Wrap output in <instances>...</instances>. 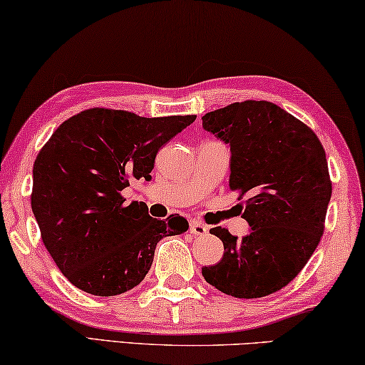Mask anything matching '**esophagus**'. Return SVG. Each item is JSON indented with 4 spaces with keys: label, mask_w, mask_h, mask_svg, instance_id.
<instances>
[{
    "label": "esophagus",
    "mask_w": 365,
    "mask_h": 365,
    "mask_svg": "<svg viewBox=\"0 0 365 365\" xmlns=\"http://www.w3.org/2000/svg\"><path fill=\"white\" fill-rule=\"evenodd\" d=\"M190 232H192L193 235H206L207 234V225L193 221L192 224H190Z\"/></svg>",
    "instance_id": "esophagus-1"
}]
</instances>
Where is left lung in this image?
<instances>
[{
	"label": "left lung",
	"instance_id": "left-lung-1",
	"mask_svg": "<svg viewBox=\"0 0 365 365\" xmlns=\"http://www.w3.org/2000/svg\"><path fill=\"white\" fill-rule=\"evenodd\" d=\"M201 120L230 146L229 187L247 198L242 217L252 229L242 239L211 229L224 255L201 273L227 296H269L302 271L323 235L331 198L325 149L307 125L266 101L230 103Z\"/></svg>",
	"mask_w": 365,
	"mask_h": 365
}]
</instances>
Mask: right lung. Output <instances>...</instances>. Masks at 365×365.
<instances>
[{"mask_svg": "<svg viewBox=\"0 0 365 365\" xmlns=\"http://www.w3.org/2000/svg\"><path fill=\"white\" fill-rule=\"evenodd\" d=\"M195 120L96 107L63 121L40 149L32 211L71 284L101 297L130 291L148 274L158 242L187 232L185 217L159 221L143 201L126 205L121 192L131 180H151L159 149Z\"/></svg>", "mask_w": 365, "mask_h": 365, "instance_id": "right-lung-1", "label": "right lung"}]
</instances>
